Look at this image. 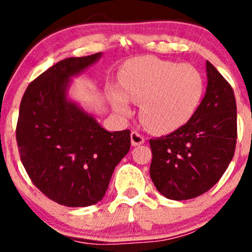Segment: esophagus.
Segmentation results:
<instances>
[{
    "mask_svg": "<svg viewBox=\"0 0 252 252\" xmlns=\"http://www.w3.org/2000/svg\"><path fill=\"white\" fill-rule=\"evenodd\" d=\"M131 137V145L132 146H139V145H142L144 142H145V139L142 137V135H140L137 131H132L130 135Z\"/></svg>",
    "mask_w": 252,
    "mask_h": 252,
    "instance_id": "esophagus-1",
    "label": "esophagus"
}]
</instances>
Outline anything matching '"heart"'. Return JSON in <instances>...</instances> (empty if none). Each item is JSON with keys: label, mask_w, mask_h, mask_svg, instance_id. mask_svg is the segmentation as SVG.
Segmentation results:
<instances>
[{"label": "heart", "mask_w": 252, "mask_h": 252, "mask_svg": "<svg viewBox=\"0 0 252 252\" xmlns=\"http://www.w3.org/2000/svg\"><path fill=\"white\" fill-rule=\"evenodd\" d=\"M120 90L111 86L108 95L119 115H131V102L140 103V120L159 135L174 132L192 120L201 104L204 82L189 64H178L157 57H137L120 72Z\"/></svg>", "instance_id": "obj_1"}]
</instances>
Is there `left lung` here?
Returning a JSON list of instances; mask_svg holds the SVG:
<instances>
[{
	"instance_id": "1",
	"label": "left lung",
	"mask_w": 252,
	"mask_h": 252,
	"mask_svg": "<svg viewBox=\"0 0 252 252\" xmlns=\"http://www.w3.org/2000/svg\"><path fill=\"white\" fill-rule=\"evenodd\" d=\"M207 90L192 120L166 136L150 140V177L168 199L203 194L221 179L235 154L237 112L232 87L207 62Z\"/></svg>"
}]
</instances>
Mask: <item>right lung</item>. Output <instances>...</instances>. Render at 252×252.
Listing matches in <instances>:
<instances>
[{
    "mask_svg": "<svg viewBox=\"0 0 252 252\" xmlns=\"http://www.w3.org/2000/svg\"><path fill=\"white\" fill-rule=\"evenodd\" d=\"M101 57L60 60L29 84L20 104L16 140L22 165L39 190L62 206L98 203L130 150V130L107 131L69 97L73 78Z\"/></svg>",
    "mask_w": 252,
    "mask_h": 252,
    "instance_id": "obj_1",
    "label": "right lung"
}]
</instances>
